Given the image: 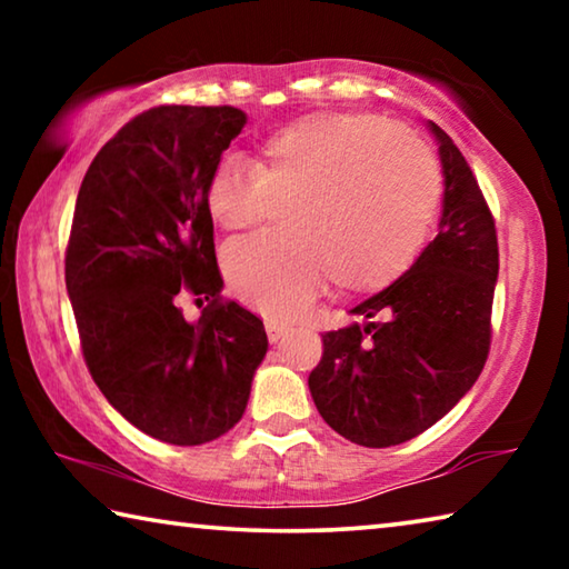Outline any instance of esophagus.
I'll return each mask as SVG.
<instances>
[{
	"label": "esophagus",
	"instance_id": "esophagus-1",
	"mask_svg": "<svg viewBox=\"0 0 569 569\" xmlns=\"http://www.w3.org/2000/svg\"><path fill=\"white\" fill-rule=\"evenodd\" d=\"M266 331H268V339H271L273 343H278L283 339V336H288V326H283V323H278V321H273V319H268L266 321Z\"/></svg>",
	"mask_w": 569,
	"mask_h": 569
}]
</instances>
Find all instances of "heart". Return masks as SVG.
Masks as SVG:
<instances>
[{
  "instance_id": "obj_1",
  "label": "heart",
  "mask_w": 569,
  "mask_h": 569,
  "mask_svg": "<svg viewBox=\"0 0 569 569\" xmlns=\"http://www.w3.org/2000/svg\"><path fill=\"white\" fill-rule=\"evenodd\" d=\"M441 180L409 130L366 112L306 114L258 146L250 166L223 160L208 178L218 230L243 233L288 206L291 238L253 236L223 253L240 301L293 319L331 281L377 293L417 261L435 226Z\"/></svg>"
}]
</instances>
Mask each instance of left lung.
<instances>
[{"mask_svg": "<svg viewBox=\"0 0 569 569\" xmlns=\"http://www.w3.org/2000/svg\"><path fill=\"white\" fill-rule=\"evenodd\" d=\"M445 170L439 236L397 283L356 306L361 323L323 333L308 377L316 409L353 445L419 437L475 387L492 343L499 248L475 172L429 122Z\"/></svg>", "mask_w": 569, "mask_h": 569, "instance_id": "8db88e82", "label": "left lung"}]
</instances>
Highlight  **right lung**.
I'll use <instances>...</instances> for the list:
<instances>
[{"instance_id": "right-lung-1", "label": "right lung", "mask_w": 569, "mask_h": 569, "mask_svg": "<svg viewBox=\"0 0 569 569\" xmlns=\"http://www.w3.org/2000/svg\"><path fill=\"white\" fill-rule=\"evenodd\" d=\"M246 114L160 104L132 118L77 192L64 281L84 363L132 427L178 447L213 441L246 411L263 321L220 296L208 178ZM206 297L198 325L174 303Z\"/></svg>"}]
</instances>
